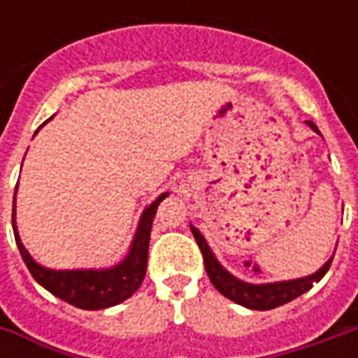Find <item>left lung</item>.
<instances>
[{"instance_id": "1", "label": "left lung", "mask_w": 358, "mask_h": 358, "mask_svg": "<svg viewBox=\"0 0 358 358\" xmlns=\"http://www.w3.org/2000/svg\"><path fill=\"white\" fill-rule=\"evenodd\" d=\"M307 124L316 134H320L315 122L307 120ZM192 234H194L195 241H197V245L201 249L203 263H205V270L209 274L210 284L215 285L218 292L222 293L224 297H228L230 301L238 303L241 307L253 308V310H270V308L285 305V303H289L295 297L303 295V293L308 292L313 287V284L322 280L324 274L330 268L331 261H334V255H331L324 263L322 268H318L310 276L287 280V282H272V284H248V282H241L236 276H232L226 268H222V264L217 261V257L210 251V248L207 245V241L201 236V232L197 228H194V226H192Z\"/></svg>"}]
</instances>
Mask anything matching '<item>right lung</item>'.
<instances>
[{"label": "right lung", "instance_id": "obj_1", "mask_svg": "<svg viewBox=\"0 0 358 358\" xmlns=\"http://www.w3.org/2000/svg\"><path fill=\"white\" fill-rule=\"evenodd\" d=\"M17 195V187H15ZM169 194L157 197L155 201L143 210L140 224L134 236L132 245L122 263L115 264L110 268L103 270H51L38 264L30 257L27 248L22 245L19 238V230L15 224V205H13V232L15 241L20 251L22 261L30 270V274L40 285H43L50 293L59 299L71 303L74 307L86 308V310H99V308L115 307L118 303L126 301L138 289L145 278L148 270V249L149 236H151V224L155 218L157 207Z\"/></svg>", "mask_w": 358, "mask_h": 358}]
</instances>
